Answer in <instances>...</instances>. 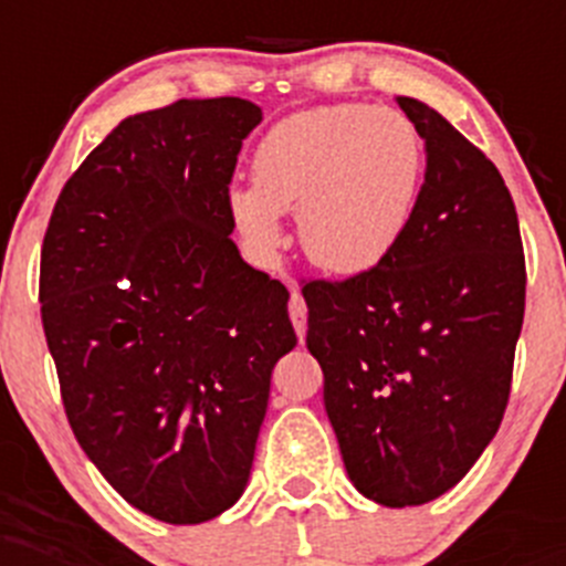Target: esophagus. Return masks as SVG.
Listing matches in <instances>:
<instances>
[{"label":"esophagus","instance_id":"esophagus-1","mask_svg":"<svg viewBox=\"0 0 566 566\" xmlns=\"http://www.w3.org/2000/svg\"><path fill=\"white\" fill-rule=\"evenodd\" d=\"M290 319H293L298 339L304 342V336H306V304H304V295H301L298 290H293V295H290Z\"/></svg>","mask_w":566,"mask_h":566}]
</instances>
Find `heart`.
I'll return each instance as SVG.
<instances>
[{
  "label": "heart",
  "mask_w": 566,
  "mask_h": 566,
  "mask_svg": "<svg viewBox=\"0 0 566 566\" xmlns=\"http://www.w3.org/2000/svg\"><path fill=\"white\" fill-rule=\"evenodd\" d=\"M421 139L391 108L317 106L273 125L254 150L251 186L230 208L251 247L273 251L282 213L317 268L353 276L380 265L405 235L421 182Z\"/></svg>",
  "instance_id": "heart-1"
}]
</instances>
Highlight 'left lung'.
Segmentation results:
<instances>
[{"instance_id":"1","label":"left lung","mask_w":566,"mask_h":566,"mask_svg":"<svg viewBox=\"0 0 566 566\" xmlns=\"http://www.w3.org/2000/svg\"><path fill=\"white\" fill-rule=\"evenodd\" d=\"M397 104L427 153L413 216L380 265L306 284V347L358 493L419 506L452 490L499 432L526 260L495 164L436 108Z\"/></svg>"}]
</instances>
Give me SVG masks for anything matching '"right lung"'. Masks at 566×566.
Returning <instances> with one entry per match:
<instances>
[{
	"instance_id": "obj_1",
	"label": "right lung",
	"mask_w": 566,
	"mask_h": 566,
	"mask_svg": "<svg viewBox=\"0 0 566 566\" xmlns=\"http://www.w3.org/2000/svg\"><path fill=\"white\" fill-rule=\"evenodd\" d=\"M262 108L125 117L62 188L40 315L78 447L145 515L191 526L243 495L271 373L295 347L282 282L232 243L230 182Z\"/></svg>"
}]
</instances>
